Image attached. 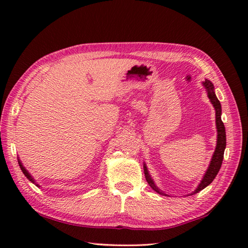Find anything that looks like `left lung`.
<instances>
[{"label": "left lung", "mask_w": 248, "mask_h": 248, "mask_svg": "<svg viewBox=\"0 0 248 248\" xmlns=\"http://www.w3.org/2000/svg\"><path fill=\"white\" fill-rule=\"evenodd\" d=\"M203 85L205 88H207L208 97L210 100H211V102L215 108V112H217V114H215V118H217V148H215V151H214V155L212 156V161L210 163V166L208 168L207 172H205L202 181L200 182L198 187L196 188V191L193 192L192 195L200 192L204 187H207L209 184L214 180V178L217 177V172L219 171L220 166H222L223 159H224V151L226 148V131H225L224 123L222 121V118H220V115H222V107H220V102L218 101V99L217 98V94L214 93L213 84L209 80H205L203 82ZM144 171H145L146 180L149 183V186L154 188L156 193H159L161 195H165L155 186V184L154 181H152V179L149 176L148 170H147L145 165H144Z\"/></svg>", "instance_id": "1"}]
</instances>
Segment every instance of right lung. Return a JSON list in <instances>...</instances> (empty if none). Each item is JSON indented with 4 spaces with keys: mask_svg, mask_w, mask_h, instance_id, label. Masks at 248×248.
Masks as SVG:
<instances>
[{
    "mask_svg": "<svg viewBox=\"0 0 248 248\" xmlns=\"http://www.w3.org/2000/svg\"><path fill=\"white\" fill-rule=\"evenodd\" d=\"M19 165H20V168H21V170H22V172L24 173V176H25L26 178H28L30 181H31V182H33V183H35V182H34V179L31 177V175H30V173L28 172V170H25V168L23 167V165H22V164H21V162H20V161H19ZM37 186H38V184H37Z\"/></svg>",
    "mask_w": 248,
    "mask_h": 248,
    "instance_id": "right-lung-1",
    "label": "right lung"
}]
</instances>
